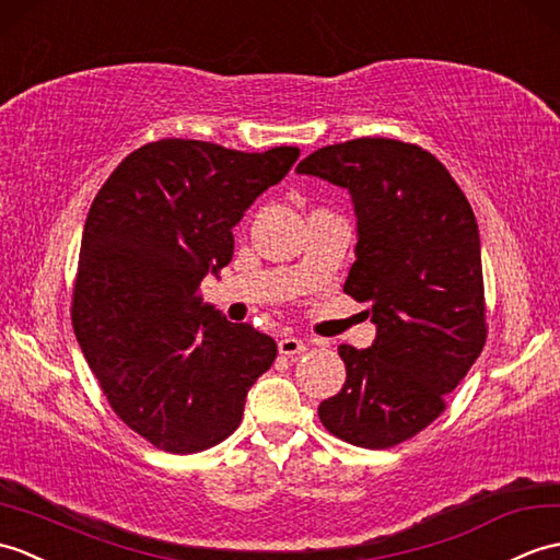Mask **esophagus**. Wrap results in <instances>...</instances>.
<instances>
[{
	"label": "esophagus",
	"instance_id": "esophagus-1",
	"mask_svg": "<svg viewBox=\"0 0 560 560\" xmlns=\"http://www.w3.org/2000/svg\"><path fill=\"white\" fill-rule=\"evenodd\" d=\"M278 350L282 357H296V354L306 352V342L300 338H284L278 342Z\"/></svg>",
	"mask_w": 560,
	"mask_h": 560
}]
</instances>
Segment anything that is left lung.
Returning a JSON list of instances; mask_svg holds the SVG:
<instances>
[{"label":"left lung","mask_w":560,"mask_h":560,"mask_svg":"<svg viewBox=\"0 0 560 560\" xmlns=\"http://www.w3.org/2000/svg\"><path fill=\"white\" fill-rule=\"evenodd\" d=\"M300 175L350 191L357 260L345 292L369 302L376 340L340 345L347 378L320 424L359 448H393L445 409L487 342L477 218L436 158L395 139L318 148Z\"/></svg>","instance_id":"left-lung-1"}]
</instances>
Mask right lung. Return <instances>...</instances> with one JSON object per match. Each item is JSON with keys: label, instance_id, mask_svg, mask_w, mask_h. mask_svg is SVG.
I'll return each instance as SVG.
<instances>
[{"label": "right lung", "instance_id": "obj_1", "mask_svg": "<svg viewBox=\"0 0 560 560\" xmlns=\"http://www.w3.org/2000/svg\"><path fill=\"white\" fill-rule=\"evenodd\" d=\"M300 148L266 153L163 139L112 172L89 210L71 320L117 417L155 448L201 453L240 427L246 393L278 357L248 323L198 294L234 254L232 228Z\"/></svg>", "mask_w": 560, "mask_h": 560}]
</instances>
